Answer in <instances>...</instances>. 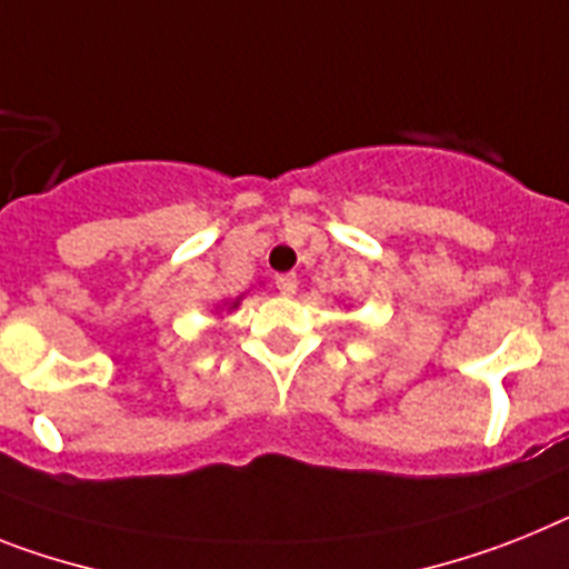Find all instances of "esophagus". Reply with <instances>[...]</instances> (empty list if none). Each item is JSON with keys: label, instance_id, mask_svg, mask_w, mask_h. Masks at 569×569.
Here are the masks:
<instances>
[{"label": "esophagus", "instance_id": "1", "mask_svg": "<svg viewBox=\"0 0 569 569\" xmlns=\"http://www.w3.org/2000/svg\"><path fill=\"white\" fill-rule=\"evenodd\" d=\"M277 289H280L283 295L298 292V274H280V277H277Z\"/></svg>", "mask_w": 569, "mask_h": 569}]
</instances>
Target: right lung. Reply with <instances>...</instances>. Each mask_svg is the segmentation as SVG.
I'll return each instance as SVG.
<instances>
[{"label": "right lung", "mask_w": 569, "mask_h": 569, "mask_svg": "<svg viewBox=\"0 0 569 569\" xmlns=\"http://www.w3.org/2000/svg\"><path fill=\"white\" fill-rule=\"evenodd\" d=\"M242 303V295H237V298H231V300H222V303H217V312H233V309L240 307Z\"/></svg>", "instance_id": "add662e5"}]
</instances>
